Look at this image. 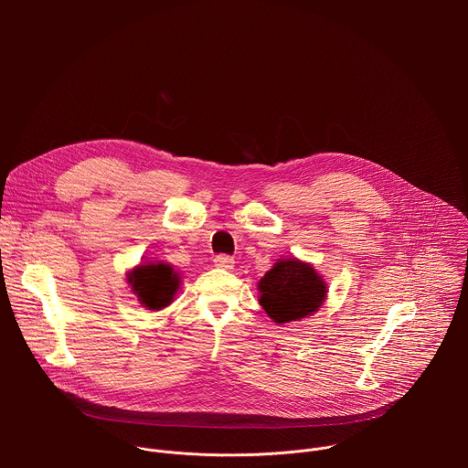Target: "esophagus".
I'll return each mask as SVG.
<instances>
[{"mask_svg":"<svg viewBox=\"0 0 468 468\" xmlns=\"http://www.w3.org/2000/svg\"><path fill=\"white\" fill-rule=\"evenodd\" d=\"M215 266L220 271H231L235 266V259L231 255H226V253H220L215 257Z\"/></svg>","mask_w":468,"mask_h":468,"instance_id":"1","label":"esophagus"}]
</instances>
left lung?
<instances>
[{"label":"left lung","mask_w":468,"mask_h":468,"mask_svg":"<svg viewBox=\"0 0 468 468\" xmlns=\"http://www.w3.org/2000/svg\"><path fill=\"white\" fill-rule=\"evenodd\" d=\"M259 303L276 324H287L314 314L325 300V282L314 266L296 257L280 259L259 285Z\"/></svg>","instance_id":"left-lung-1"}]
</instances>
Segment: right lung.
Segmentation results:
<instances>
[{
	"label": "right lung",
	"mask_w": 468,
	"mask_h": 468,
	"mask_svg": "<svg viewBox=\"0 0 468 468\" xmlns=\"http://www.w3.org/2000/svg\"><path fill=\"white\" fill-rule=\"evenodd\" d=\"M127 283L143 307L159 311L172 303L179 289V274L166 262H144L127 274Z\"/></svg>",
	"instance_id": "1"
}]
</instances>
